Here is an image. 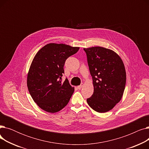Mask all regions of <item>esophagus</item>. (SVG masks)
<instances>
[{"instance_id":"esophagus-1","label":"esophagus","mask_w":149,"mask_h":149,"mask_svg":"<svg viewBox=\"0 0 149 149\" xmlns=\"http://www.w3.org/2000/svg\"><path fill=\"white\" fill-rule=\"evenodd\" d=\"M83 83H81L80 86H79L77 87V88H78V89H79V90H80L82 88H83Z\"/></svg>"}]
</instances>
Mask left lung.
<instances>
[{"label": "left lung", "mask_w": 149, "mask_h": 149, "mask_svg": "<svg viewBox=\"0 0 149 149\" xmlns=\"http://www.w3.org/2000/svg\"><path fill=\"white\" fill-rule=\"evenodd\" d=\"M94 90L87 99L93 110L108 112L121 100L126 81V73L121 58L114 51L103 47L84 48Z\"/></svg>", "instance_id": "left-lung-1"}]
</instances>
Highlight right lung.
Returning <instances> with one entry per match:
<instances>
[{"label": "right lung", "mask_w": 149, "mask_h": 149, "mask_svg": "<svg viewBox=\"0 0 149 149\" xmlns=\"http://www.w3.org/2000/svg\"><path fill=\"white\" fill-rule=\"evenodd\" d=\"M79 47L49 43L38 51L31 65L27 86L34 102L43 110L55 113L65 107L74 88L67 79L62 82L66 59L79 50Z\"/></svg>", "instance_id": "1"}]
</instances>
